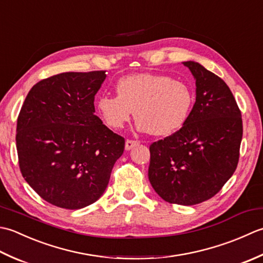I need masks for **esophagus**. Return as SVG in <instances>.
<instances>
[{
  "label": "esophagus",
  "mask_w": 263,
  "mask_h": 263,
  "mask_svg": "<svg viewBox=\"0 0 263 263\" xmlns=\"http://www.w3.org/2000/svg\"><path fill=\"white\" fill-rule=\"evenodd\" d=\"M138 144H139V142H137V141H130V139H127L125 143V148L127 149V151H129V149H132L133 147L137 146Z\"/></svg>",
  "instance_id": "1"
}]
</instances>
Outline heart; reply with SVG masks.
<instances>
[{"mask_svg": "<svg viewBox=\"0 0 263 263\" xmlns=\"http://www.w3.org/2000/svg\"><path fill=\"white\" fill-rule=\"evenodd\" d=\"M116 90L117 95L102 94L96 100V110L104 124L111 129H120L135 110L137 129L155 136L178 132L195 101L190 85L167 74H130L118 80Z\"/></svg>", "mask_w": 263, "mask_h": 263, "instance_id": "obj_1", "label": "heart"}]
</instances>
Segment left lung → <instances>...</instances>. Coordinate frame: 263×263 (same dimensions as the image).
<instances>
[{"instance_id": "1", "label": "left lung", "mask_w": 263, "mask_h": 263, "mask_svg": "<svg viewBox=\"0 0 263 263\" xmlns=\"http://www.w3.org/2000/svg\"><path fill=\"white\" fill-rule=\"evenodd\" d=\"M196 100L186 124L149 146L148 179L169 203L194 205L211 199L236 170L242 115L223 80L194 61Z\"/></svg>"}]
</instances>
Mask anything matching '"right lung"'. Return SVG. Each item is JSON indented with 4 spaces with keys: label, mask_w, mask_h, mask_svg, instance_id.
Wrapping results in <instances>:
<instances>
[{
    "label": "right lung",
    "mask_w": 263,
    "mask_h": 263,
    "mask_svg": "<svg viewBox=\"0 0 263 263\" xmlns=\"http://www.w3.org/2000/svg\"><path fill=\"white\" fill-rule=\"evenodd\" d=\"M105 71L63 72L34 85L17 120L23 177L43 200L77 210L92 204L109 184L125 138L94 115Z\"/></svg>",
    "instance_id": "right-lung-1"
}]
</instances>
